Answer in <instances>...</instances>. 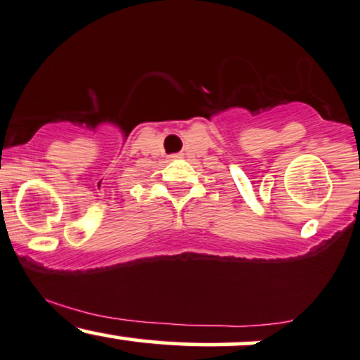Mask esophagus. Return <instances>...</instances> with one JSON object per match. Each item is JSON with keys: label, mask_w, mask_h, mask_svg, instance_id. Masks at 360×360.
Here are the masks:
<instances>
[{"label": "esophagus", "mask_w": 360, "mask_h": 360, "mask_svg": "<svg viewBox=\"0 0 360 360\" xmlns=\"http://www.w3.org/2000/svg\"><path fill=\"white\" fill-rule=\"evenodd\" d=\"M170 158H172V160H179V158H181V155H172Z\"/></svg>", "instance_id": "1"}]
</instances>
